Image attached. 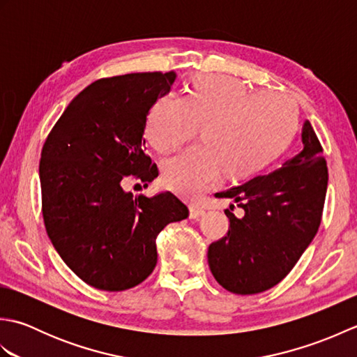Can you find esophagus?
<instances>
[{
	"instance_id": "esophagus-1",
	"label": "esophagus",
	"mask_w": 357,
	"mask_h": 357,
	"mask_svg": "<svg viewBox=\"0 0 357 357\" xmlns=\"http://www.w3.org/2000/svg\"><path fill=\"white\" fill-rule=\"evenodd\" d=\"M188 211H190L192 219H196V218L204 215V208L201 206H198V204H190V206H188Z\"/></svg>"
}]
</instances>
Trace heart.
Here are the masks:
<instances>
[{
	"label": "heart",
	"mask_w": 357,
	"mask_h": 357,
	"mask_svg": "<svg viewBox=\"0 0 357 357\" xmlns=\"http://www.w3.org/2000/svg\"><path fill=\"white\" fill-rule=\"evenodd\" d=\"M202 127L201 146L162 165V184L195 198L218 174L245 181L259 174L291 146L299 109L279 90L252 92L227 75H198L183 98L162 95L149 110L144 135L159 155H170Z\"/></svg>",
	"instance_id": "1"
}]
</instances>
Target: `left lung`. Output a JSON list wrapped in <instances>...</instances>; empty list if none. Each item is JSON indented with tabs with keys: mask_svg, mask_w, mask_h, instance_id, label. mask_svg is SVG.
Here are the masks:
<instances>
[{
	"mask_svg": "<svg viewBox=\"0 0 357 357\" xmlns=\"http://www.w3.org/2000/svg\"><path fill=\"white\" fill-rule=\"evenodd\" d=\"M302 149L280 169L216 193L244 210L229 231L208 247L211 275L234 294H256L279 284L299 261L321 225L328 184L327 161L310 121L302 127Z\"/></svg>",
	"mask_w": 357,
	"mask_h": 357,
	"instance_id": "1",
	"label": "left lung"
}]
</instances>
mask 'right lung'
I'll return each mask as SVG.
<instances>
[{
  "mask_svg": "<svg viewBox=\"0 0 357 357\" xmlns=\"http://www.w3.org/2000/svg\"><path fill=\"white\" fill-rule=\"evenodd\" d=\"M176 73H127L92 82L67 105L45 139L41 210L53 247L75 275L104 291L146 280L167 224L188 216L170 192H124L127 181L158 176L142 146L149 110L170 92Z\"/></svg>",
  "mask_w": 357,
  "mask_h": 357,
  "instance_id": "right-lung-1",
  "label": "right lung"
}]
</instances>
